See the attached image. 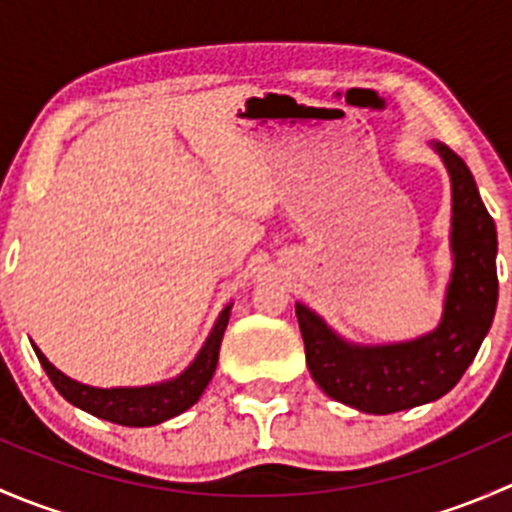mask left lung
<instances>
[{
	"label": "left lung",
	"instance_id": "8db88e82",
	"mask_svg": "<svg viewBox=\"0 0 512 512\" xmlns=\"http://www.w3.org/2000/svg\"><path fill=\"white\" fill-rule=\"evenodd\" d=\"M451 178L453 270L436 329L391 344H356L297 302L299 332L312 379L334 401L364 414H394L431 404L458 384L488 334L498 304V235L471 170L431 141Z\"/></svg>",
	"mask_w": 512,
	"mask_h": 512
}]
</instances>
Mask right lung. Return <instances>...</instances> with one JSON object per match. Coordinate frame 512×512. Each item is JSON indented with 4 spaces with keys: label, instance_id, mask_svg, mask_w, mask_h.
<instances>
[{
    "label": "right lung",
    "instance_id": "obj_1",
    "mask_svg": "<svg viewBox=\"0 0 512 512\" xmlns=\"http://www.w3.org/2000/svg\"><path fill=\"white\" fill-rule=\"evenodd\" d=\"M230 309L232 302L220 312V317L215 319L213 329H210L208 339L200 347V352L195 354V359L185 366V371H180L178 376L168 381H158L151 386H116V389H98V386L81 384V381L71 379L64 371L56 369L41 349L32 344L36 356H39L41 366L49 374L51 384L56 386L61 396H64L69 404H74L76 409L86 411V414L103 418V421L118 423V426H156V423L168 421V418L183 414L190 406L198 404V399L203 396L205 386L210 384L215 374V366H218L220 356V342H223V334L230 322Z\"/></svg>",
    "mask_w": 512,
    "mask_h": 512
}]
</instances>
